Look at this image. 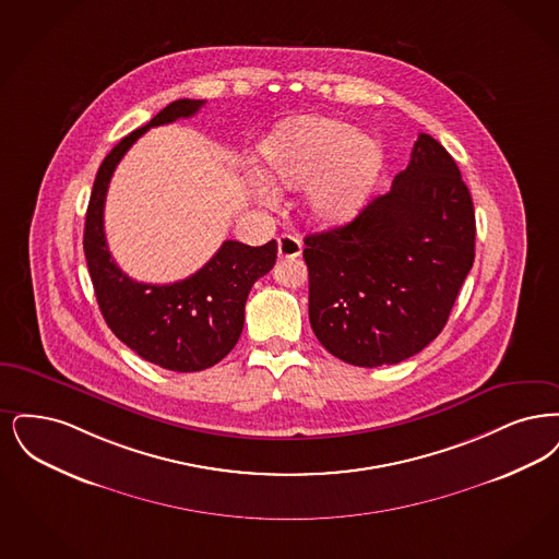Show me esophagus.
<instances>
[{"instance_id":"34e87169","label":"esophagus","mask_w":559,"mask_h":559,"mask_svg":"<svg viewBox=\"0 0 559 559\" xmlns=\"http://www.w3.org/2000/svg\"><path fill=\"white\" fill-rule=\"evenodd\" d=\"M277 252L282 259H296L302 252V243L290 234H284L277 238Z\"/></svg>"}]
</instances>
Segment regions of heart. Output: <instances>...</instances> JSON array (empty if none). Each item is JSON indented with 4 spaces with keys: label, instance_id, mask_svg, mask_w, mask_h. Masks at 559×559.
<instances>
[{
    "label": "heart",
    "instance_id": "obj_1",
    "mask_svg": "<svg viewBox=\"0 0 559 559\" xmlns=\"http://www.w3.org/2000/svg\"><path fill=\"white\" fill-rule=\"evenodd\" d=\"M261 175L271 188L298 190L307 186V211L323 225H338L361 209L376 183L384 150L348 122L300 117L284 122L261 144ZM263 202L267 188H259Z\"/></svg>",
    "mask_w": 559,
    "mask_h": 559
}]
</instances>
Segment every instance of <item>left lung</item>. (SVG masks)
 <instances>
[{"label": "left lung", "instance_id": "obj_1", "mask_svg": "<svg viewBox=\"0 0 559 559\" xmlns=\"http://www.w3.org/2000/svg\"><path fill=\"white\" fill-rule=\"evenodd\" d=\"M476 217L453 156L428 133L389 194L305 238L309 319L344 364L409 359L442 332L472 263Z\"/></svg>", "mask_w": 559, "mask_h": 559}]
</instances>
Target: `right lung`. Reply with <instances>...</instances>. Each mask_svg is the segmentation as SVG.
Returning a JSON list of instances; mask_svg holds the SVG:
<instances>
[{
    "mask_svg": "<svg viewBox=\"0 0 559 559\" xmlns=\"http://www.w3.org/2000/svg\"><path fill=\"white\" fill-rule=\"evenodd\" d=\"M202 106L204 99H175L110 150L97 169L83 234L85 261L108 328L142 359L181 373L213 367L236 346L248 292L275 265L277 243L246 246L225 240L194 275L165 286L142 284L122 273L108 250L104 202L124 152L150 127L194 117Z\"/></svg>",
    "mask_w": 559,
    "mask_h": 559,
    "instance_id": "right-lung-1",
    "label": "right lung"
}]
</instances>
